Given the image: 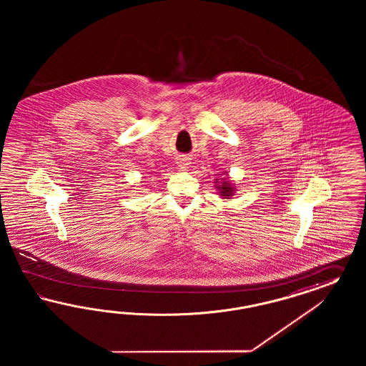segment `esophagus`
<instances>
[{"label":"esophagus","mask_w":366,"mask_h":366,"mask_svg":"<svg viewBox=\"0 0 366 366\" xmlns=\"http://www.w3.org/2000/svg\"><path fill=\"white\" fill-rule=\"evenodd\" d=\"M177 165L181 170H188L189 165H190L188 157H179L177 159Z\"/></svg>","instance_id":"esophagus-1"}]
</instances>
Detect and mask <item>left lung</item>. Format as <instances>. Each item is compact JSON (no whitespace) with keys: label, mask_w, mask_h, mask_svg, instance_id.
I'll return each instance as SVG.
<instances>
[{"label":"left lung","mask_w":366,"mask_h":366,"mask_svg":"<svg viewBox=\"0 0 366 366\" xmlns=\"http://www.w3.org/2000/svg\"><path fill=\"white\" fill-rule=\"evenodd\" d=\"M214 188L219 190V194L222 196V199H231L233 193L236 192L234 185H232L231 181H228V177L216 178L214 179Z\"/></svg>","instance_id":"8db88e82"}]
</instances>
